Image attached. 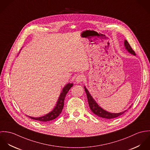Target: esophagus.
Returning a JSON list of instances; mask_svg holds the SVG:
<instances>
[{"label": "esophagus", "mask_w": 150, "mask_h": 150, "mask_svg": "<svg viewBox=\"0 0 150 150\" xmlns=\"http://www.w3.org/2000/svg\"><path fill=\"white\" fill-rule=\"evenodd\" d=\"M84 79V76L83 74H79L76 78V81L77 83H81L83 81Z\"/></svg>", "instance_id": "1"}]
</instances>
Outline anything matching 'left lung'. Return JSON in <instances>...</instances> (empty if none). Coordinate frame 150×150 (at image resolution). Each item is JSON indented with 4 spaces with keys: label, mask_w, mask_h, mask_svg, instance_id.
Listing matches in <instances>:
<instances>
[{
    "label": "left lung",
    "mask_w": 150,
    "mask_h": 150,
    "mask_svg": "<svg viewBox=\"0 0 150 150\" xmlns=\"http://www.w3.org/2000/svg\"><path fill=\"white\" fill-rule=\"evenodd\" d=\"M124 45L125 46L126 49L128 51V52H129L132 54H133L134 55H136L135 52L133 51V50L132 49V48L131 47V46L130 45V44H129L127 40H125ZM84 88H85V91L86 93L88 102L89 103V107H90L91 111L95 115H96L100 117L105 118V119H112V118H117V117L121 115L122 114H124L126 111H123V112H121L120 113H111V112H107L105 110H103V108H102L100 106H99V105L96 103V102L92 98V97L91 96V95H90V93H89L88 91L86 89V87H84Z\"/></svg>",
    "instance_id": "1"
}]
</instances>
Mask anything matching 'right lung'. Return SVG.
I'll return each instance as SVG.
<instances>
[{
    "label": "right lung",
    "instance_id": "1",
    "mask_svg": "<svg viewBox=\"0 0 150 150\" xmlns=\"http://www.w3.org/2000/svg\"><path fill=\"white\" fill-rule=\"evenodd\" d=\"M72 86H73V84L69 83L64 86V88L62 90V92L61 93V95L59 98L57 106L51 112L41 117H38V118H34L32 117H29L31 119L42 121V122H47V121H51L57 118L59 115V114L61 113L62 110L64 108V100L66 95L67 94L69 89L72 87Z\"/></svg>",
    "mask_w": 150,
    "mask_h": 150
}]
</instances>
